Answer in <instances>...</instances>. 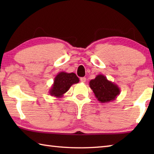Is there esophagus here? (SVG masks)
Returning <instances> with one entry per match:
<instances>
[{"label":"esophagus","mask_w":154,"mask_h":154,"mask_svg":"<svg viewBox=\"0 0 154 154\" xmlns=\"http://www.w3.org/2000/svg\"><path fill=\"white\" fill-rule=\"evenodd\" d=\"M80 81L82 83H85V82H86V78H85V77H81L80 78Z\"/></svg>","instance_id":"esophagus-1"}]
</instances>
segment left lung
<instances>
[{"instance_id":"1","label":"left lung","mask_w":154,"mask_h":154,"mask_svg":"<svg viewBox=\"0 0 154 154\" xmlns=\"http://www.w3.org/2000/svg\"><path fill=\"white\" fill-rule=\"evenodd\" d=\"M89 85L95 97L102 103L116 100L117 96L120 94V89L118 85L109 81L105 75L101 74L98 75L95 79L91 80Z\"/></svg>"}]
</instances>
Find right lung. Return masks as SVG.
<instances>
[{"mask_svg": "<svg viewBox=\"0 0 154 154\" xmlns=\"http://www.w3.org/2000/svg\"><path fill=\"white\" fill-rule=\"evenodd\" d=\"M79 79L74 72L68 73L60 72L54 78V83L49 91V94L56 98H61L72 85L79 83Z\"/></svg>", "mask_w": 154, "mask_h": 154, "instance_id": "right-lung-1", "label": "right lung"}]
</instances>
